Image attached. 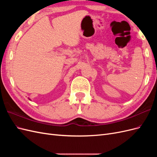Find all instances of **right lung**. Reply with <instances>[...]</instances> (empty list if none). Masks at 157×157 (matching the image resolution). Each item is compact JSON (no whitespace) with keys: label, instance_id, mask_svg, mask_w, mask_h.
Here are the masks:
<instances>
[{"label":"right lung","instance_id":"1","mask_svg":"<svg viewBox=\"0 0 157 157\" xmlns=\"http://www.w3.org/2000/svg\"><path fill=\"white\" fill-rule=\"evenodd\" d=\"M29 100H31V99H29Z\"/></svg>","mask_w":157,"mask_h":157}]
</instances>
